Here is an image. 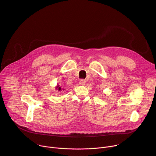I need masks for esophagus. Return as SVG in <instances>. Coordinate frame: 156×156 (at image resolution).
I'll use <instances>...</instances> for the list:
<instances>
[{"mask_svg":"<svg viewBox=\"0 0 156 156\" xmlns=\"http://www.w3.org/2000/svg\"><path fill=\"white\" fill-rule=\"evenodd\" d=\"M79 83H80V85H84L85 83H86V80H84V79H81L79 81Z\"/></svg>","mask_w":156,"mask_h":156,"instance_id":"1","label":"esophagus"}]
</instances>
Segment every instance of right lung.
<instances>
[{"label": "right lung", "mask_w": 156, "mask_h": 156, "mask_svg": "<svg viewBox=\"0 0 156 156\" xmlns=\"http://www.w3.org/2000/svg\"><path fill=\"white\" fill-rule=\"evenodd\" d=\"M56 90H57L58 91H60L62 89H61V87H60L59 85H57V87H56Z\"/></svg>", "instance_id": "add662e5"}]
</instances>
